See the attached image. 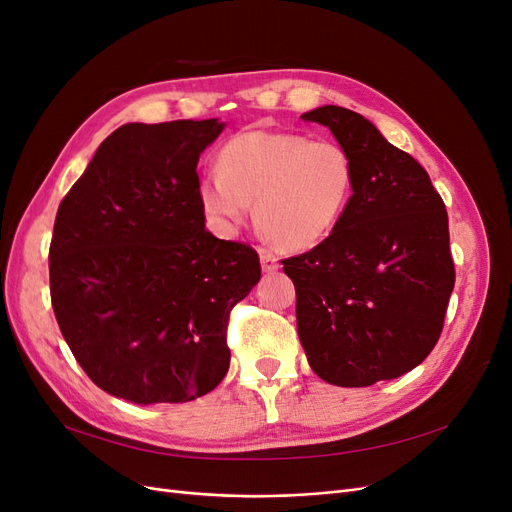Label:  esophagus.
I'll use <instances>...</instances> for the list:
<instances>
[{
    "label": "esophagus",
    "mask_w": 512,
    "mask_h": 512,
    "mask_svg": "<svg viewBox=\"0 0 512 512\" xmlns=\"http://www.w3.org/2000/svg\"><path fill=\"white\" fill-rule=\"evenodd\" d=\"M260 265H262V271H265V273H273V271L280 269V262H277V258L273 254L265 252V250L260 252Z\"/></svg>",
    "instance_id": "34e87169"
}]
</instances>
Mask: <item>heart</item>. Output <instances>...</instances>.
<instances>
[{
    "label": "heart",
    "instance_id": "1",
    "mask_svg": "<svg viewBox=\"0 0 512 512\" xmlns=\"http://www.w3.org/2000/svg\"><path fill=\"white\" fill-rule=\"evenodd\" d=\"M354 192V162L335 141L305 134L250 130L220 149L218 170L198 183L209 222L235 230L254 203V220L269 241L290 252L327 239Z\"/></svg>",
    "mask_w": 512,
    "mask_h": 512
}]
</instances>
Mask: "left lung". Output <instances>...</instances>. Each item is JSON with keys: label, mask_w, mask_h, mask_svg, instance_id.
<instances>
[{"label": "left lung", "mask_w": 512, "mask_h": 512, "mask_svg": "<svg viewBox=\"0 0 512 512\" xmlns=\"http://www.w3.org/2000/svg\"><path fill=\"white\" fill-rule=\"evenodd\" d=\"M301 119L348 149L354 192L327 239L282 260L299 339L324 382L393 380L427 359L444 327L455 286L444 200L427 170L363 115L329 104Z\"/></svg>", "instance_id": "left-lung-1"}]
</instances>
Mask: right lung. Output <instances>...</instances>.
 Wrapping results in <instances>:
<instances>
[{"mask_svg":"<svg viewBox=\"0 0 512 512\" xmlns=\"http://www.w3.org/2000/svg\"><path fill=\"white\" fill-rule=\"evenodd\" d=\"M218 119L126 123L61 200L51 303L74 359L108 395L183 404L230 363V312L260 280L252 245L205 228L196 164Z\"/></svg>","mask_w":512,"mask_h":512,"instance_id":"add662e5","label":"right lung"}]
</instances>
